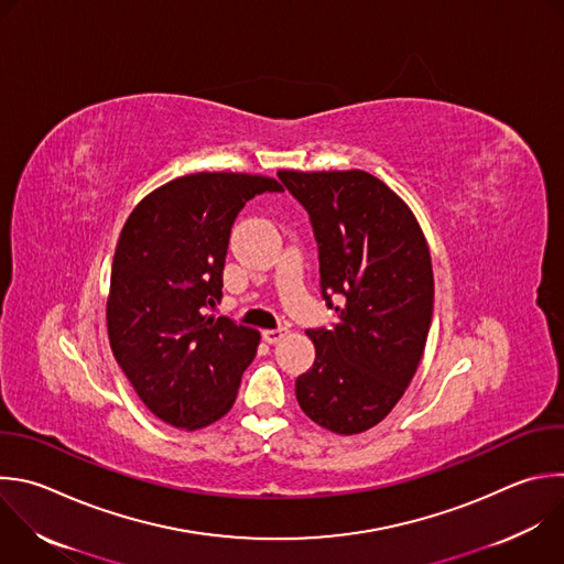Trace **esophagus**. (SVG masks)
Instances as JSON below:
<instances>
[{"label":"esophagus","instance_id":"obj_1","mask_svg":"<svg viewBox=\"0 0 564 564\" xmlns=\"http://www.w3.org/2000/svg\"><path fill=\"white\" fill-rule=\"evenodd\" d=\"M285 334H288V329H285V327L265 329V332H263V340H265V343H270V345H274V343H279V340H281Z\"/></svg>","mask_w":564,"mask_h":564}]
</instances>
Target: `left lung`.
I'll return each instance as SVG.
<instances>
[{
  "label": "left lung",
  "mask_w": 564,
  "mask_h": 564,
  "mask_svg": "<svg viewBox=\"0 0 564 564\" xmlns=\"http://www.w3.org/2000/svg\"><path fill=\"white\" fill-rule=\"evenodd\" d=\"M276 174L310 217L321 299L336 312L329 327L307 329L316 358L296 379V401L316 425L360 434L394 410L423 358L430 250L405 202L369 172Z\"/></svg>",
  "instance_id": "8db88e82"
}]
</instances>
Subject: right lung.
<instances>
[{
	"instance_id": "right-lung-1",
	"label": "right lung",
	"mask_w": 564,
	"mask_h": 564,
	"mask_svg": "<svg viewBox=\"0 0 564 564\" xmlns=\"http://www.w3.org/2000/svg\"><path fill=\"white\" fill-rule=\"evenodd\" d=\"M281 193L268 176L197 172L148 195L128 217L112 259L110 347L145 408L199 430L232 408L261 334L215 316L232 226L243 206Z\"/></svg>"
}]
</instances>
